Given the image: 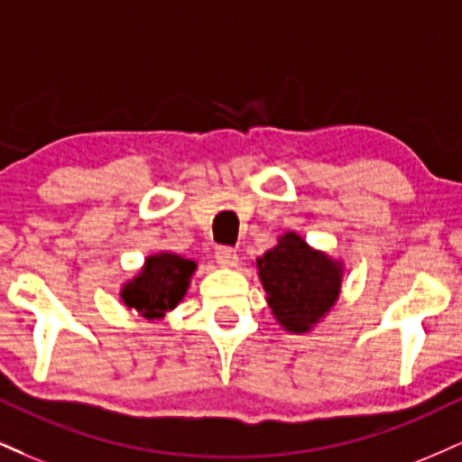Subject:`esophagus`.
Listing matches in <instances>:
<instances>
[{"instance_id":"1","label":"esophagus","mask_w":462,"mask_h":462,"mask_svg":"<svg viewBox=\"0 0 462 462\" xmlns=\"http://www.w3.org/2000/svg\"><path fill=\"white\" fill-rule=\"evenodd\" d=\"M215 260H217V264L224 266V269H232V266H236V263H238V255L235 249H230V247H217Z\"/></svg>"}]
</instances>
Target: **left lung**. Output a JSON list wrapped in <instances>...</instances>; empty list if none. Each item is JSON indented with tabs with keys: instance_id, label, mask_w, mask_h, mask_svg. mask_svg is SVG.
Instances as JSON below:
<instances>
[{
	"instance_id": "8db88e82",
	"label": "left lung",
	"mask_w": 462,
	"mask_h": 462,
	"mask_svg": "<svg viewBox=\"0 0 462 462\" xmlns=\"http://www.w3.org/2000/svg\"><path fill=\"white\" fill-rule=\"evenodd\" d=\"M271 314L284 331H312L329 316L342 292L344 263L310 245L294 230L277 236L269 252L255 258Z\"/></svg>"
}]
</instances>
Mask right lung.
<instances>
[{"label":"right lung","instance_id":"obj_1","mask_svg":"<svg viewBox=\"0 0 462 462\" xmlns=\"http://www.w3.org/2000/svg\"><path fill=\"white\" fill-rule=\"evenodd\" d=\"M198 263L174 252L150 254L142 269L120 288V299L126 310H135L150 322L163 320L185 299Z\"/></svg>","mask_w":462,"mask_h":462}]
</instances>
